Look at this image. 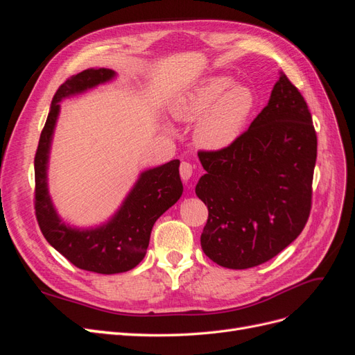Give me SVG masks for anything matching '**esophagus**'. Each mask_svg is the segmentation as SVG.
<instances>
[{"label":"esophagus","mask_w":355,"mask_h":355,"mask_svg":"<svg viewBox=\"0 0 355 355\" xmlns=\"http://www.w3.org/2000/svg\"><path fill=\"white\" fill-rule=\"evenodd\" d=\"M179 171H180V178L184 179L185 182H188L192 176V164L187 163V161H182V164L179 167Z\"/></svg>","instance_id":"obj_1"}]
</instances>
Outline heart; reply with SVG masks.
<instances>
[{
	"label": "heart",
	"mask_w": 355,
	"mask_h": 355,
	"mask_svg": "<svg viewBox=\"0 0 355 355\" xmlns=\"http://www.w3.org/2000/svg\"><path fill=\"white\" fill-rule=\"evenodd\" d=\"M256 93L249 84L230 75H213L198 83L173 103L175 116L194 123V139L207 151H222L239 141L254 111Z\"/></svg>",
	"instance_id": "b5f03b06"
}]
</instances>
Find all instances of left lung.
<instances>
[{
    "label": "left lung",
    "mask_w": 355,
    "mask_h": 355,
    "mask_svg": "<svg viewBox=\"0 0 355 355\" xmlns=\"http://www.w3.org/2000/svg\"><path fill=\"white\" fill-rule=\"evenodd\" d=\"M196 194L209 209L202 252L231 270L272 259L305 228L313 204L317 135L304 96L280 72L268 105L239 141L198 151Z\"/></svg>",
    "instance_id": "obj_1"
}]
</instances>
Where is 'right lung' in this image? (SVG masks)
<instances>
[{
  "label": "right lung",
  "instance_id": "right-lung-1",
  "mask_svg": "<svg viewBox=\"0 0 355 355\" xmlns=\"http://www.w3.org/2000/svg\"><path fill=\"white\" fill-rule=\"evenodd\" d=\"M115 75L111 69H85L68 78L53 96L47 121L35 153L34 207L44 239L80 270L98 274L130 271L146 253L155 220L180 198L179 159L146 170L115 216L96 230H73L62 223L47 191V161L53 130L59 115V102L81 93Z\"/></svg>",
  "mask_w": 355,
  "mask_h": 355
}]
</instances>
